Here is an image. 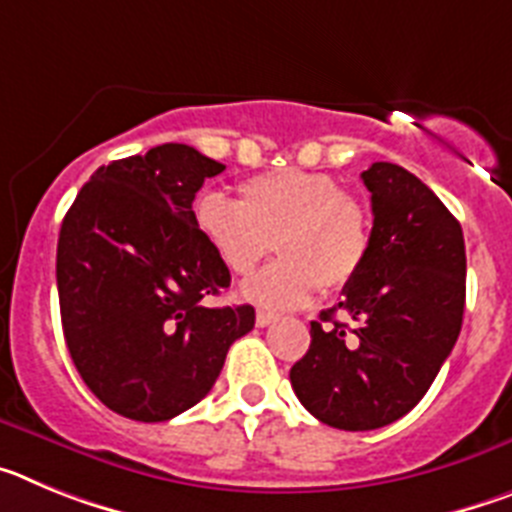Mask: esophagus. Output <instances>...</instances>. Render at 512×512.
I'll use <instances>...</instances> for the list:
<instances>
[{"label":"esophagus","instance_id":"1","mask_svg":"<svg viewBox=\"0 0 512 512\" xmlns=\"http://www.w3.org/2000/svg\"><path fill=\"white\" fill-rule=\"evenodd\" d=\"M277 320H279L277 312H269V310H259V312H256V325H259V328H266V325L277 323Z\"/></svg>","mask_w":512,"mask_h":512}]
</instances>
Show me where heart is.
I'll return each mask as SVG.
<instances>
[{
	"instance_id": "1",
	"label": "heart",
	"mask_w": 512,
	"mask_h": 512,
	"mask_svg": "<svg viewBox=\"0 0 512 512\" xmlns=\"http://www.w3.org/2000/svg\"><path fill=\"white\" fill-rule=\"evenodd\" d=\"M194 225L235 277H248L274 251L279 261L241 289L269 310L302 307L315 287L341 289L356 277L372 243V223L356 194L328 174L282 169L238 187V202L220 192L194 202Z\"/></svg>"
}]
</instances>
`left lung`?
<instances>
[{
  "label": "left lung",
  "mask_w": 512,
  "mask_h": 512,
  "mask_svg": "<svg viewBox=\"0 0 512 512\" xmlns=\"http://www.w3.org/2000/svg\"><path fill=\"white\" fill-rule=\"evenodd\" d=\"M372 192V243L338 305L310 323L289 382L320 423L374 431L423 400L461 330L467 251L461 225L397 164L361 174ZM338 311L354 326L335 320Z\"/></svg>",
  "instance_id": "obj_1"
}]
</instances>
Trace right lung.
I'll return each instance as SVG.
<instances>
[{
    "instance_id": "right-lung-1",
    "label": "right lung",
    "mask_w": 512,
    "mask_h": 512,
    "mask_svg": "<svg viewBox=\"0 0 512 512\" xmlns=\"http://www.w3.org/2000/svg\"><path fill=\"white\" fill-rule=\"evenodd\" d=\"M225 166L184 143L99 166L58 235L66 346L112 413L161 423L212 390L251 305L210 307L230 271L194 225V194Z\"/></svg>"
}]
</instances>
